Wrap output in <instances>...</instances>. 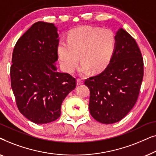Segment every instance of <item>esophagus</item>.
Returning <instances> with one entry per match:
<instances>
[{
  "label": "esophagus",
  "mask_w": 156,
  "mask_h": 156,
  "mask_svg": "<svg viewBox=\"0 0 156 156\" xmlns=\"http://www.w3.org/2000/svg\"><path fill=\"white\" fill-rule=\"evenodd\" d=\"M83 84V80H80V79H77L76 80V85L79 86V85H81Z\"/></svg>",
  "instance_id": "1"
}]
</instances>
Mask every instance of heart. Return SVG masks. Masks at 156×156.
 Wrapping results in <instances>:
<instances>
[{
  "label": "heart",
  "mask_w": 156,
  "mask_h": 156,
  "mask_svg": "<svg viewBox=\"0 0 156 156\" xmlns=\"http://www.w3.org/2000/svg\"><path fill=\"white\" fill-rule=\"evenodd\" d=\"M68 41L60 40L57 52L62 67L65 72H74L80 61L78 72L86 75L99 72L109 64L115 50L116 40L109 29L85 26L74 30L68 35Z\"/></svg>",
  "instance_id": "1"
}]
</instances>
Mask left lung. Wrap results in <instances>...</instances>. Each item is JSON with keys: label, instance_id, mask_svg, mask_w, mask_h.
I'll return each mask as SVG.
<instances>
[{"label": "left lung", "instance_id": "8db88e82", "mask_svg": "<svg viewBox=\"0 0 156 156\" xmlns=\"http://www.w3.org/2000/svg\"><path fill=\"white\" fill-rule=\"evenodd\" d=\"M115 40L107 67L84 82L90 90V114L105 124L118 122L129 114L137 101L144 76V60L134 38L121 27Z\"/></svg>", "mask_w": 156, "mask_h": 156}]
</instances>
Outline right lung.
Returning a JSON list of instances; mask_svg holds the SVG:
<instances>
[{
    "mask_svg": "<svg viewBox=\"0 0 156 156\" xmlns=\"http://www.w3.org/2000/svg\"><path fill=\"white\" fill-rule=\"evenodd\" d=\"M53 23L37 22L17 41L10 67L11 87L20 112L44 124L60 116L61 105L76 87V80L57 71L59 44Z\"/></svg>",
    "mask_w": 156,
    "mask_h": 156,
    "instance_id": "right-lung-1",
    "label": "right lung"
}]
</instances>
